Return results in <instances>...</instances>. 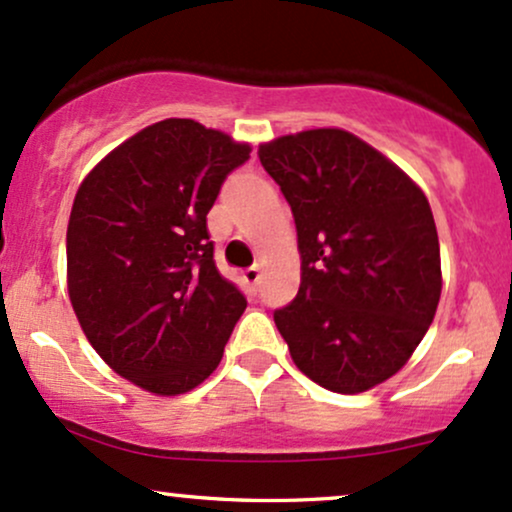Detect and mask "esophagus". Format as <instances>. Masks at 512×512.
<instances>
[{"mask_svg":"<svg viewBox=\"0 0 512 512\" xmlns=\"http://www.w3.org/2000/svg\"><path fill=\"white\" fill-rule=\"evenodd\" d=\"M243 279H245V284L250 286V291L255 293L257 289H260V281H262V272H260V267H250V269H245V272H243Z\"/></svg>","mask_w":512,"mask_h":512,"instance_id":"1","label":"esophagus"}]
</instances>
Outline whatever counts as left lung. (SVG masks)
Returning <instances> with one entry per match:
<instances>
[{"instance_id":"8db88e82","label":"left lung","mask_w":512,"mask_h":512,"mask_svg":"<svg viewBox=\"0 0 512 512\" xmlns=\"http://www.w3.org/2000/svg\"><path fill=\"white\" fill-rule=\"evenodd\" d=\"M291 204L301 289L274 322L301 373L356 395L397 373L440 301V245L428 199L407 173L344 129L260 146Z\"/></svg>"}]
</instances>
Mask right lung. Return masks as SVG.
Instances as JSON below:
<instances>
[{
  "instance_id": "obj_1",
  "label": "right lung",
  "mask_w": 512,
  "mask_h": 512,
  "mask_svg": "<svg viewBox=\"0 0 512 512\" xmlns=\"http://www.w3.org/2000/svg\"><path fill=\"white\" fill-rule=\"evenodd\" d=\"M248 158V144L170 117L110 151L76 192L69 298L98 356L142 390L170 397L207 380L248 305L207 231L223 180Z\"/></svg>"
}]
</instances>
